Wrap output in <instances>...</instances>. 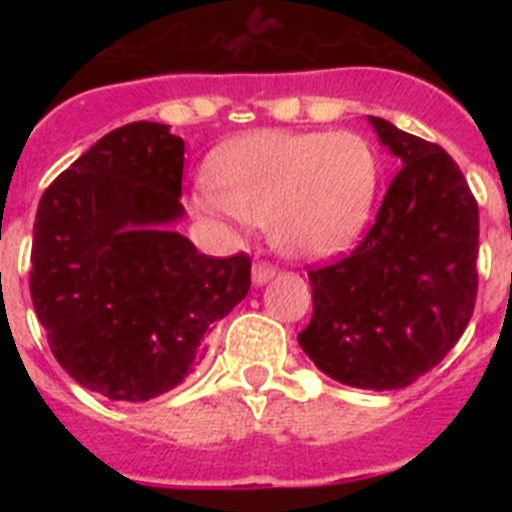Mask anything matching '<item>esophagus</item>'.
I'll return each instance as SVG.
<instances>
[{"label":"esophagus","mask_w":512,"mask_h":512,"mask_svg":"<svg viewBox=\"0 0 512 512\" xmlns=\"http://www.w3.org/2000/svg\"><path fill=\"white\" fill-rule=\"evenodd\" d=\"M274 274H277V266H271L269 261H256V264H253L251 277H253V284H256V287H261V284L269 282Z\"/></svg>","instance_id":"obj_1"}]
</instances>
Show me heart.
Here are the masks:
<instances>
[{"label": "heart", "mask_w": 512, "mask_h": 512, "mask_svg": "<svg viewBox=\"0 0 512 512\" xmlns=\"http://www.w3.org/2000/svg\"><path fill=\"white\" fill-rule=\"evenodd\" d=\"M205 217L269 225L279 251L318 259L354 238L372 210L379 158L359 133H256L212 158Z\"/></svg>", "instance_id": "obj_1"}]
</instances>
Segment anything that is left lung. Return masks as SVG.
Here are the masks:
<instances>
[{
	"label": "left lung",
	"mask_w": 512,
	"mask_h": 512,
	"mask_svg": "<svg viewBox=\"0 0 512 512\" xmlns=\"http://www.w3.org/2000/svg\"><path fill=\"white\" fill-rule=\"evenodd\" d=\"M369 122L402 166L359 246L307 271L312 318L297 341L330 379L382 392L431 372L469 325L479 210L441 146Z\"/></svg>",
	"instance_id": "8db88e82"
}]
</instances>
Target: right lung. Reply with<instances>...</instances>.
Instances as JSON below:
<instances>
[{
	"label": "right lung",
	"mask_w": 512,
	"mask_h": 512,
	"mask_svg": "<svg viewBox=\"0 0 512 512\" xmlns=\"http://www.w3.org/2000/svg\"><path fill=\"white\" fill-rule=\"evenodd\" d=\"M184 140L161 122L99 138L43 192L30 297L58 364L110 400L182 384L205 338L251 289V259H215L171 230L184 215Z\"/></svg>",
	"instance_id": "1"
}]
</instances>
